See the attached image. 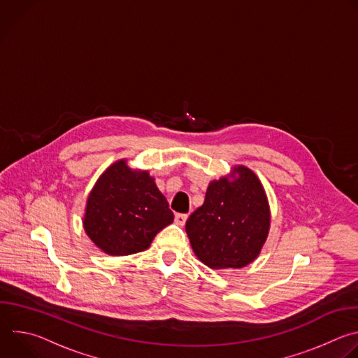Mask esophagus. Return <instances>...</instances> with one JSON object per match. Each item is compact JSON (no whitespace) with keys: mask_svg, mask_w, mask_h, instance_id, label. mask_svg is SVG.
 I'll return each instance as SVG.
<instances>
[{"mask_svg":"<svg viewBox=\"0 0 358 358\" xmlns=\"http://www.w3.org/2000/svg\"><path fill=\"white\" fill-rule=\"evenodd\" d=\"M187 218H188V215H185V214H176V217H174V221H176V224H177V225L182 227V225L185 224Z\"/></svg>","mask_w":358,"mask_h":358,"instance_id":"1","label":"esophagus"}]
</instances>
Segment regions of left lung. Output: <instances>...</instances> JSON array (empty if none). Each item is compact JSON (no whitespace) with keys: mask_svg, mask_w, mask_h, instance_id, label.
Returning a JSON list of instances; mask_svg holds the SVG:
<instances>
[{"mask_svg":"<svg viewBox=\"0 0 358 358\" xmlns=\"http://www.w3.org/2000/svg\"><path fill=\"white\" fill-rule=\"evenodd\" d=\"M271 211L264 185L245 166L210 182L206 201L185 224L196 258L211 269H239L258 258Z\"/></svg>","mask_w":358,"mask_h":358,"instance_id":"1","label":"left lung"}]
</instances>
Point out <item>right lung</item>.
<instances>
[{
    "instance_id": "right-lung-1",
    "label": "right lung",
    "mask_w": 358,
    "mask_h": 358,
    "mask_svg": "<svg viewBox=\"0 0 358 358\" xmlns=\"http://www.w3.org/2000/svg\"><path fill=\"white\" fill-rule=\"evenodd\" d=\"M174 221L166 196L148 171L131 170L126 160L113 163L92 188L83 228L92 242L112 257L145 250Z\"/></svg>"
}]
</instances>
